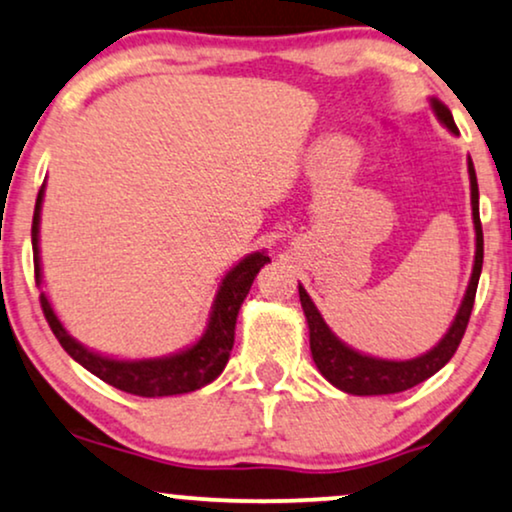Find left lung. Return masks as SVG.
I'll use <instances>...</instances> for the list:
<instances>
[{
  "label": "left lung",
  "mask_w": 512,
  "mask_h": 512,
  "mask_svg": "<svg viewBox=\"0 0 512 512\" xmlns=\"http://www.w3.org/2000/svg\"><path fill=\"white\" fill-rule=\"evenodd\" d=\"M432 108H435L437 118L444 122L451 132H458L454 115L449 108L437 99H432ZM470 172V193H472V222H475V236H477V250H475V267H472L470 286L465 290L463 304L458 309L456 321L451 323L449 333L444 335L442 342L435 349H430L423 357L411 359V361H385V359H373L366 354L354 352L347 345L335 338L331 328L326 326V321L321 319L319 309L314 307V302L309 300L307 290L300 286V302L309 323V347H312L314 364L319 368L323 378L328 383H333L338 390L347 394H359V397H368V394H397L416 387L423 380H428L430 375H435L446 361L456 354L458 345H461L465 328H468L472 304H475L477 293V281L482 274V260H484V238H482V222H480V191H477V177L472 160L468 163Z\"/></svg>",
  "instance_id": "1"
}]
</instances>
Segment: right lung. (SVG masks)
I'll list each match as a JSON object with an SVG mask.
<instances>
[{
    "instance_id": "right-lung-1",
    "label": "right lung",
    "mask_w": 512,
    "mask_h": 512,
    "mask_svg": "<svg viewBox=\"0 0 512 512\" xmlns=\"http://www.w3.org/2000/svg\"><path fill=\"white\" fill-rule=\"evenodd\" d=\"M44 184L37 193L35 215H32V260H35V283L40 286V248H37V234H40V208H42ZM269 262L264 252L248 255L243 262H238L229 274L224 276L222 286H219L215 307L208 323V331L196 345L186 349V352L174 354L170 359H146V361H118L106 359L101 354L89 352L80 342H75L56 319L54 309L47 300V295H40V304L44 319L49 328L54 331L56 340L61 347L73 357L77 364H82L89 373L101 378L103 383L118 387L122 392L137 394V397H170V394H184L200 390L203 385L212 383L219 373L224 371L229 352L234 347V331H236V316L238 309L248 295V290L255 281L257 271Z\"/></svg>"
}]
</instances>
